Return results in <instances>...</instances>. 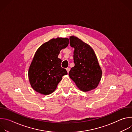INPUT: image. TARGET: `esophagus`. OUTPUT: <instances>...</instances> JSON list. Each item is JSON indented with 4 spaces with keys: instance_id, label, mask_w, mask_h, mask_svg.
<instances>
[{
    "instance_id": "esophagus-1",
    "label": "esophagus",
    "mask_w": 132,
    "mask_h": 132,
    "mask_svg": "<svg viewBox=\"0 0 132 132\" xmlns=\"http://www.w3.org/2000/svg\"><path fill=\"white\" fill-rule=\"evenodd\" d=\"M66 70H67V72L68 73V72H69V70H70V68H68V67H67V68H66Z\"/></svg>"
}]
</instances>
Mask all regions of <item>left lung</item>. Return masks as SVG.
Wrapping results in <instances>:
<instances>
[{"instance_id": "1", "label": "left lung", "mask_w": 132, "mask_h": 132, "mask_svg": "<svg viewBox=\"0 0 132 132\" xmlns=\"http://www.w3.org/2000/svg\"><path fill=\"white\" fill-rule=\"evenodd\" d=\"M70 45L75 48V66L69 72L70 78L82 91L95 89L102 76V71L93 49L78 37L70 36Z\"/></svg>"}]
</instances>
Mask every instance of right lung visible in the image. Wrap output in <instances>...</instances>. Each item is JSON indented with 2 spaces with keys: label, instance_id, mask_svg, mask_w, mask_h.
<instances>
[{
  "label": "right lung",
  "instance_id": "right-lung-1",
  "mask_svg": "<svg viewBox=\"0 0 132 132\" xmlns=\"http://www.w3.org/2000/svg\"><path fill=\"white\" fill-rule=\"evenodd\" d=\"M69 44L67 38L53 39L42 44L36 51L29 69V78L33 89L44 95L52 93L66 70L61 66L58 55Z\"/></svg>",
  "mask_w": 132,
  "mask_h": 132
}]
</instances>
